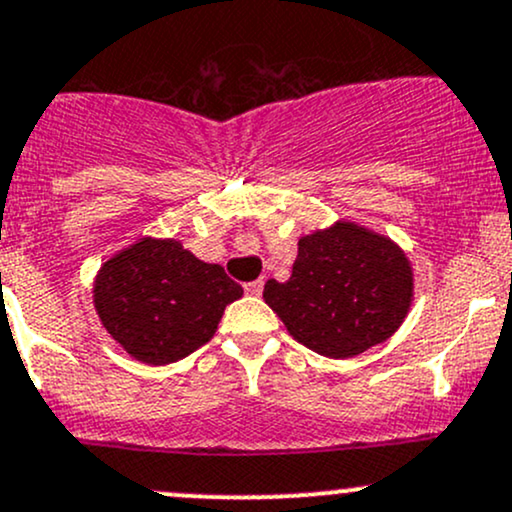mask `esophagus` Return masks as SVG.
<instances>
[{
	"label": "esophagus",
	"mask_w": 512,
	"mask_h": 512,
	"mask_svg": "<svg viewBox=\"0 0 512 512\" xmlns=\"http://www.w3.org/2000/svg\"><path fill=\"white\" fill-rule=\"evenodd\" d=\"M262 289H265V282H262V279H255V282L245 284V291H247V294H250V296H260Z\"/></svg>",
	"instance_id": "esophagus-1"
}]
</instances>
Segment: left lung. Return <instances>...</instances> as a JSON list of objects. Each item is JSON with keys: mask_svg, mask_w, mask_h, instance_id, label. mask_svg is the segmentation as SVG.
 I'll use <instances>...</instances> for the list:
<instances>
[{"mask_svg": "<svg viewBox=\"0 0 512 512\" xmlns=\"http://www.w3.org/2000/svg\"><path fill=\"white\" fill-rule=\"evenodd\" d=\"M262 296L291 338L347 359L401 328L413 303V267L391 238L342 218L303 235L289 282L269 279Z\"/></svg>", "mask_w": 512, "mask_h": 512, "instance_id": "obj_1", "label": "left lung"}]
</instances>
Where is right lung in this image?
<instances>
[{"mask_svg": "<svg viewBox=\"0 0 512 512\" xmlns=\"http://www.w3.org/2000/svg\"><path fill=\"white\" fill-rule=\"evenodd\" d=\"M243 296L221 265L201 262L174 238H138L99 267L94 311L143 364H172L213 338L228 303Z\"/></svg>", "mask_w": 512, "mask_h": 512, "instance_id": "add662e5", "label": "right lung"}]
</instances>
